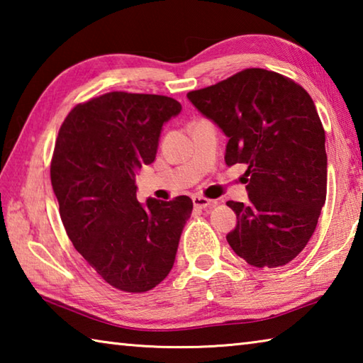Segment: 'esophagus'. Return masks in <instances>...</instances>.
I'll return each instance as SVG.
<instances>
[{
	"mask_svg": "<svg viewBox=\"0 0 363 363\" xmlns=\"http://www.w3.org/2000/svg\"><path fill=\"white\" fill-rule=\"evenodd\" d=\"M192 201H194V206L199 208V210H205V208L216 205L213 200H208V199H205V196H200V195H194Z\"/></svg>",
	"mask_w": 363,
	"mask_h": 363,
	"instance_id": "1",
	"label": "esophagus"
}]
</instances>
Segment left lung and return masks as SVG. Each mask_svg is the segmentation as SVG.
<instances>
[{
    "instance_id": "left-lung-1",
    "label": "left lung",
    "mask_w": 363,
    "mask_h": 363,
    "mask_svg": "<svg viewBox=\"0 0 363 363\" xmlns=\"http://www.w3.org/2000/svg\"><path fill=\"white\" fill-rule=\"evenodd\" d=\"M187 99L227 136L225 164H247L248 201H227V242L255 267H280L304 250L327 199L325 131L303 86L247 69Z\"/></svg>"
}]
</instances>
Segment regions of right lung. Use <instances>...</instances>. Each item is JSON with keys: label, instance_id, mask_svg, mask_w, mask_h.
Returning <instances> with one entry per match:
<instances>
[{"label": "right lung", "instance_id": "add662e5", "mask_svg": "<svg viewBox=\"0 0 363 363\" xmlns=\"http://www.w3.org/2000/svg\"><path fill=\"white\" fill-rule=\"evenodd\" d=\"M176 99L113 91L67 115L54 147L51 184L67 235L108 285L144 293L173 269L194 203L136 199V174L157 157Z\"/></svg>", "mask_w": 363, "mask_h": 363}]
</instances>
